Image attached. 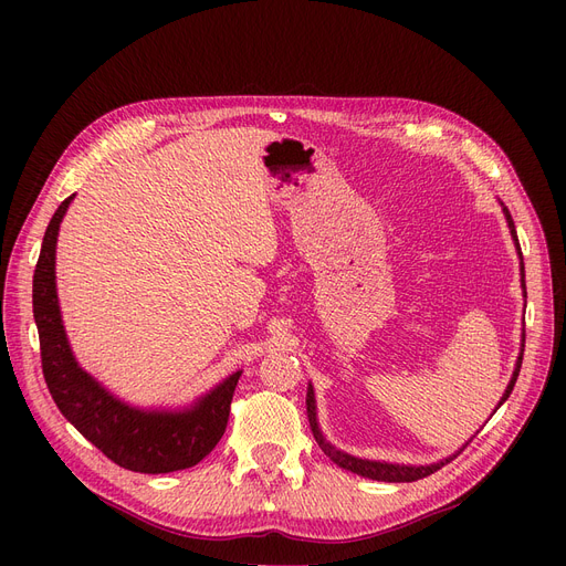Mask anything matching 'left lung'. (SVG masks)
Masks as SVG:
<instances>
[{"instance_id": "obj_1", "label": "left lung", "mask_w": 566, "mask_h": 566, "mask_svg": "<svg viewBox=\"0 0 566 566\" xmlns=\"http://www.w3.org/2000/svg\"><path fill=\"white\" fill-rule=\"evenodd\" d=\"M500 206H502L504 220H507V227H510V233H512V241H514L516 252H518V259H521V289H523V298H527V293H525V265H523V254H521V245H518L516 227H514V220H512V216H510V211H507V206H504L502 201H500ZM523 348H525V333H523V337H521V353H518V360H516L514 374H512V378H510V382H507V390H504V395L500 397L495 410H497L504 401H507V397H510L512 390H514V382H516V378H518L521 363H523ZM305 403H307V420H310L312 433H314V438H316V442H318V448L325 452V457H331V461L337 463L339 468L350 470V472H355V474H360V478L376 480V482H418V480L427 478V474L440 470L444 463H450V461L465 448V444L470 442V440H468L457 454H450V457H444V459H440V461H436V463H429V465H406V463L360 459V457H353V454H346V452L337 450L333 442L325 440V436H323V431H321V427H318V418H316V397H314L312 382L307 385V401H305ZM495 410H493V412H495Z\"/></svg>"}]
</instances>
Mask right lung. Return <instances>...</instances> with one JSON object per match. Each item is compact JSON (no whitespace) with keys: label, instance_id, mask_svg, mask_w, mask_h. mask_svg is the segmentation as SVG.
Instances as JSON below:
<instances>
[{"label":"right lung","instance_id":"1","mask_svg":"<svg viewBox=\"0 0 566 566\" xmlns=\"http://www.w3.org/2000/svg\"><path fill=\"white\" fill-rule=\"evenodd\" d=\"M75 195L62 201L52 216L34 271V321L48 390L64 418L116 465L144 474L192 468L222 438L243 371L229 374L188 406L139 408L112 395L80 367L59 307L54 268L59 227Z\"/></svg>","mask_w":566,"mask_h":566}]
</instances>
